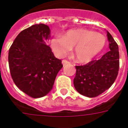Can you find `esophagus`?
I'll list each match as a JSON object with an SVG mask.
<instances>
[{
    "mask_svg": "<svg viewBox=\"0 0 128 128\" xmlns=\"http://www.w3.org/2000/svg\"><path fill=\"white\" fill-rule=\"evenodd\" d=\"M70 62H69L68 60H62V64H63V66H65L66 64H69Z\"/></svg>",
    "mask_w": 128,
    "mask_h": 128,
    "instance_id": "obj_1",
    "label": "esophagus"
}]
</instances>
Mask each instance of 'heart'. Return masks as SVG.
Here are the masks:
<instances>
[{"instance_id": "obj_1", "label": "heart", "mask_w": 128, "mask_h": 128, "mask_svg": "<svg viewBox=\"0 0 128 128\" xmlns=\"http://www.w3.org/2000/svg\"><path fill=\"white\" fill-rule=\"evenodd\" d=\"M106 45L103 35L87 29L70 30L62 36H57L51 40V46L58 57L65 56L74 47V56L81 62L90 61L102 51Z\"/></svg>"}]
</instances>
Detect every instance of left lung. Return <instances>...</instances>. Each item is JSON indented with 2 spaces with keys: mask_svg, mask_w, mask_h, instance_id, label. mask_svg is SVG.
<instances>
[{
  "mask_svg": "<svg viewBox=\"0 0 128 128\" xmlns=\"http://www.w3.org/2000/svg\"><path fill=\"white\" fill-rule=\"evenodd\" d=\"M110 51L98 60L76 66L74 86L81 95L94 98L112 86L117 78L120 68V53L117 42L107 32Z\"/></svg>",
  "mask_w": 128,
  "mask_h": 128,
  "instance_id": "obj_1",
  "label": "left lung"
}]
</instances>
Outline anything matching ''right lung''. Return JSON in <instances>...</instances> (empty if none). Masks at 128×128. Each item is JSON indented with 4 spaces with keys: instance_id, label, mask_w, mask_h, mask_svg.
<instances>
[{
    "instance_id": "add662e5",
    "label": "right lung",
    "mask_w": 128,
    "mask_h": 128,
    "mask_svg": "<svg viewBox=\"0 0 128 128\" xmlns=\"http://www.w3.org/2000/svg\"><path fill=\"white\" fill-rule=\"evenodd\" d=\"M49 26L35 24L19 34L8 51V66L18 88L34 98L45 96L52 90L57 74L62 68L61 60L47 45Z\"/></svg>"
}]
</instances>
